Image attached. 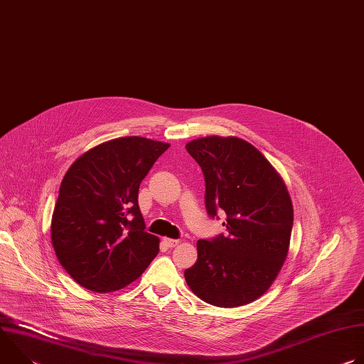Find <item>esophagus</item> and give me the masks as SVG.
<instances>
[{"instance_id":"esophagus-1","label":"esophagus","mask_w":364,"mask_h":364,"mask_svg":"<svg viewBox=\"0 0 364 364\" xmlns=\"http://www.w3.org/2000/svg\"><path fill=\"white\" fill-rule=\"evenodd\" d=\"M164 243H166L168 247H176V246L180 243V240H177V239H168V237H166V239H164Z\"/></svg>"}]
</instances>
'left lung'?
I'll return each mask as SVG.
<instances>
[{
	"mask_svg": "<svg viewBox=\"0 0 364 364\" xmlns=\"http://www.w3.org/2000/svg\"><path fill=\"white\" fill-rule=\"evenodd\" d=\"M201 167L205 209L226 213V235L197 242V262L184 271L191 291L232 308L262 296L278 277L289 247L294 209L285 183L252 144L236 136L190 141Z\"/></svg>",
	"mask_w": 364,
	"mask_h": 364,
	"instance_id": "8db88e82",
	"label": "left lung"
}]
</instances>
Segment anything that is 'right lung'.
Masks as SVG:
<instances>
[{
  "label": "right lung",
  "instance_id": "add662e5",
  "mask_svg": "<svg viewBox=\"0 0 364 364\" xmlns=\"http://www.w3.org/2000/svg\"><path fill=\"white\" fill-rule=\"evenodd\" d=\"M170 145L142 136L103 142L70 166L51 218V243L83 288L111 292L141 277L160 239L145 232L138 190Z\"/></svg>",
  "mask_w": 364,
  "mask_h": 364
}]
</instances>
